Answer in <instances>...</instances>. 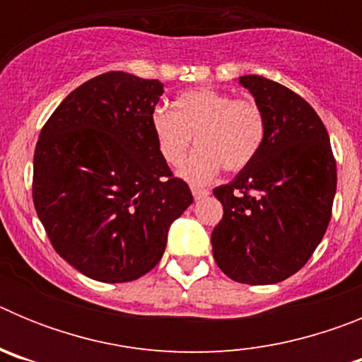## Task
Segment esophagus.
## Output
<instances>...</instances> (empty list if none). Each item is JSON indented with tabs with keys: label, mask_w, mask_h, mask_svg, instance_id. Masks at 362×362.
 I'll return each mask as SVG.
<instances>
[{
	"label": "esophagus",
	"mask_w": 362,
	"mask_h": 362,
	"mask_svg": "<svg viewBox=\"0 0 362 362\" xmlns=\"http://www.w3.org/2000/svg\"><path fill=\"white\" fill-rule=\"evenodd\" d=\"M192 194H194V199L199 201L204 199V197H209L210 192L206 190V188H192Z\"/></svg>",
	"instance_id": "obj_1"
}]
</instances>
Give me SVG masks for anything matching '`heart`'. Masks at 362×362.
I'll return each instance as SVG.
<instances>
[{
  "mask_svg": "<svg viewBox=\"0 0 362 362\" xmlns=\"http://www.w3.org/2000/svg\"><path fill=\"white\" fill-rule=\"evenodd\" d=\"M152 132L161 158L179 166L196 137L197 150L181 168L194 185H204L219 174L241 172L252 165L267 137V116L257 99L233 98L219 88L183 92L174 112L159 107L152 112Z\"/></svg>",
  "mask_w": 362,
  "mask_h": 362,
  "instance_id": "obj_1",
  "label": "heart"
}]
</instances>
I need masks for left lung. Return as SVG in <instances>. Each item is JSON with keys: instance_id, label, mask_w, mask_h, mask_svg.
Listing matches in <instances>:
<instances>
[{"instance_id": "obj_1", "label": "left lung", "mask_w": 362, "mask_h": 362, "mask_svg": "<svg viewBox=\"0 0 362 362\" xmlns=\"http://www.w3.org/2000/svg\"><path fill=\"white\" fill-rule=\"evenodd\" d=\"M239 83L267 116L252 165L214 188L223 219L212 232L217 267L245 284H274L305 267L332 217L337 166L317 112L288 86L263 76Z\"/></svg>"}]
</instances>
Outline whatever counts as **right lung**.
<instances>
[{
    "instance_id": "1",
    "label": "right lung",
    "mask_w": 362,
    "mask_h": 362,
    "mask_svg": "<svg viewBox=\"0 0 362 362\" xmlns=\"http://www.w3.org/2000/svg\"><path fill=\"white\" fill-rule=\"evenodd\" d=\"M161 95L158 79L101 74L66 95L40 132L37 217L54 250L90 279L145 276L194 201L156 145L150 119Z\"/></svg>"
}]
</instances>
